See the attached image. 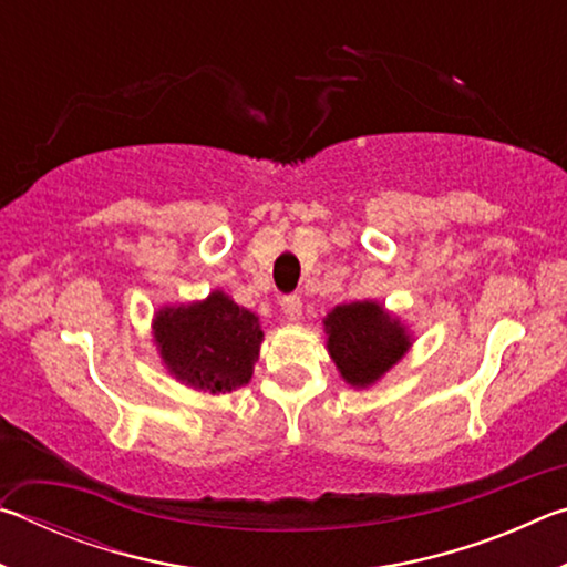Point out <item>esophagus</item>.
Returning <instances> with one entry per match:
<instances>
[{
    "mask_svg": "<svg viewBox=\"0 0 567 567\" xmlns=\"http://www.w3.org/2000/svg\"><path fill=\"white\" fill-rule=\"evenodd\" d=\"M282 315L290 322H297L302 318V297L300 295H287L282 297Z\"/></svg>",
    "mask_w": 567,
    "mask_h": 567,
    "instance_id": "obj_1",
    "label": "esophagus"
}]
</instances>
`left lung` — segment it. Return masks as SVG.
<instances>
[{"instance_id": "1", "label": "left lung", "mask_w": 567, "mask_h": 567, "mask_svg": "<svg viewBox=\"0 0 567 567\" xmlns=\"http://www.w3.org/2000/svg\"><path fill=\"white\" fill-rule=\"evenodd\" d=\"M324 328L332 360L354 388H364L385 375L410 348L405 328L375 302L334 307Z\"/></svg>"}]
</instances>
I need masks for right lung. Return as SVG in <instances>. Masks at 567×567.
<instances>
[{
  "instance_id": "add662e5",
  "label": "right lung",
  "mask_w": 567,
  "mask_h": 567,
  "mask_svg": "<svg viewBox=\"0 0 567 567\" xmlns=\"http://www.w3.org/2000/svg\"><path fill=\"white\" fill-rule=\"evenodd\" d=\"M162 360L192 388L227 392L247 385L260 354L262 330L257 318L225 292L205 302L162 310L155 320Z\"/></svg>"
}]
</instances>
